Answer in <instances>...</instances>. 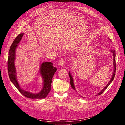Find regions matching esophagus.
Here are the masks:
<instances>
[{
    "instance_id": "34e87169",
    "label": "esophagus",
    "mask_w": 125,
    "mask_h": 125,
    "mask_svg": "<svg viewBox=\"0 0 125 125\" xmlns=\"http://www.w3.org/2000/svg\"><path fill=\"white\" fill-rule=\"evenodd\" d=\"M66 62V60H65V59L64 58H62L60 60V62H59V65L60 66H63Z\"/></svg>"
}]
</instances>
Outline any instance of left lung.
Returning a JSON list of instances; mask_svg holds the SVG:
<instances>
[{
	"label": "left lung",
	"mask_w": 125,
	"mask_h": 125,
	"mask_svg": "<svg viewBox=\"0 0 125 125\" xmlns=\"http://www.w3.org/2000/svg\"><path fill=\"white\" fill-rule=\"evenodd\" d=\"M111 52H112L113 53V60H114V61H113V65H114V72H113V75H112V78H111V79L110 80V81H109V82L106 85V86L104 88H103V90L100 92V93H98V94H97L96 95H100V94H101L103 92H104V91H105V90H106V89L108 87V86L109 85V84L111 83V82L113 81V80H114V77H115V72H116V61H115V50H111ZM69 77H70V84H71V86H72V88L74 90H75V91H76V89H75V86H74V81H73V77H72V75H71V74H70V73L69 72Z\"/></svg>",
	"instance_id": "obj_1"
}]
</instances>
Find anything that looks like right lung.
<instances>
[{"instance_id":"obj_1","label":"right lung","mask_w":125,"mask_h":125,"mask_svg":"<svg viewBox=\"0 0 125 125\" xmlns=\"http://www.w3.org/2000/svg\"><path fill=\"white\" fill-rule=\"evenodd\" d=\"M24 33H21L15 38L11 44L8 54L7 62L8 72L10 81L16 86L21 94L29 98L41 99L45 98L51 90V84L53 75L56 72L57 69L53 66L52 63L50 62H43L40 69V73L43 79V87L42 91L38 94H32L29 92L25 91L20 86L17 80L16 70L15 66V51L18 44L22 39Z\"/></svg>"}]
</instances>
